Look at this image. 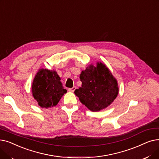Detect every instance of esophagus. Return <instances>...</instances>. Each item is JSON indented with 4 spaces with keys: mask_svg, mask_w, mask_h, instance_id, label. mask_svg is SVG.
Masks as SVG:
<instances>
[{
    "mask_svg": "<svg viewBox=\"0 0 159 159\" xmlns=\"http://www.w3.org/2000/svg\"><path fill=\"white\" fill-rule=\"evenodd\" d=\"M75 89H76V87H73L72 88L69 89V91H70V92H74V90H75Z\"/></svg>",
    "mask_w": 159,
    "mask_h": 159,
    "instance_id": "obj_1",
    "label": "esophagus"
}]
</instances>
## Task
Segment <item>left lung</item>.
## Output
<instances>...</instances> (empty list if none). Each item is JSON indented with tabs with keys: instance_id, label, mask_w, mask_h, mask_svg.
Listing matches in <instances>:
<instances>
[{
	"instance_id": "1",
	"label": "left lung",
	"mask_w": 159,
	"mask_h": 159,
	"mask_svg": "<svg viewBox=\"0 0 159 159\" xmlns=\"http://www.w3.org/2000/svg\"><path fill=\"white\" fill-rule=\"evenodd\" d=\"M81 87L74 93L80 102L91 111H100L107 107L118 94L116 80L108 68L101 62L96 66L90 65L80 75Z\"/></svg>"
}]
</instances>
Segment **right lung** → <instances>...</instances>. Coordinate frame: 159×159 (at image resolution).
<instances>
[{
	"mask_svg": "<svg viewBox=\"0 0 159 159\" xmlns=\"http://www.w3.org/2000/svg\"><path fill=\"white\" fill-rule=\"evenodd\" d=\"M61 78L55 70L40 69L37 73L32 84V95L43 108H50L56 105L66 93Z\"/></svg>",
	"mask_w": 159,
	"mask_h": 159,
	"instance_id": "1",
	"label": "right lung"
}]
</instances>
